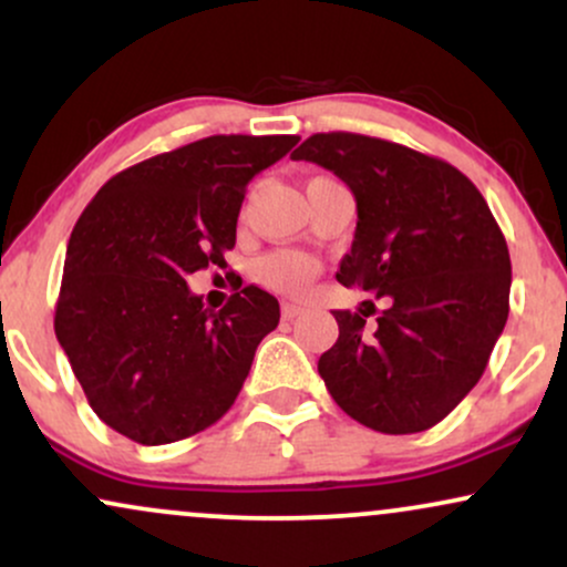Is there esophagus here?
I'll return each instance as SVG.
<instances>
[{
    "instance_id": "1",
    "label": "esophagus",
    "mask_w": 567,
    "mask_h": 567,
    "mask_svg": "<svg viewBox=\"0 0 567 567\" xmlns=\"http://www.w3.org/2000/svg\"><path fill=\"white\" fill-rule=\"evenodd\" d=\"M303 315V309L301 306H296V303H282V317L285 320H298V317Z\"/></svg>"
}]
</instances>
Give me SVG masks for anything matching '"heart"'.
Listing matches in <instances>:
<instances>
[{"mask_svg": "<svg viewBox=\"0 0 567 567\" xmlns=\"http://www.w3.org/2000/svg\"><path fill=\"white\" fill-rule=\"evenodd\" d=\"M256 277L266 288L288 292V296H301L311 285V279L317 277V261L306 252L277 250L256 264Z\"/></svg>", "mask_w": 567, "mask_h": 567, "instance_id": "b5f03b06", "label": "heart"}]
</instances>
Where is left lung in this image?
<instances>
[{
	"mask_svg": "<svg viewBox=\"0 0 567 567\" xmlns=\"http://www.w3.org/2000/svg\"><path fill=\"white\" fill-rule=\"evenodd\" d=\"M290 157L351 188L354 243L336 279L386 301L373 330V301L333 311L338 341L317 365L324 386L375 432L432 429L485 373L509 317V247L491 207L447 162L370 135L317 133Z\"/></svg>",
	"mask_w": 567,
	"mask_h": 567,
	"instance_id": "left-lung-1",
	"label": "left lung"
}]
</instances>
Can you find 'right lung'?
I'll return each mask as SVG.
<instances>
[{
  "mask_svg": "<svg viewBox=\"0 0 567 567\" xmlns=\"http://www.w3.org/2000/svg\"><path fill=\"white\" fill-rule=\"evenodd\" d=\"M296 135H210L116 173L66 247L55 336L97 419L138 445L213 426L237 400L275 296L247 285L220 311L186 277L224 266L252 175Z\"/></svg>",
  "mask_w": 567,
  "mask_h": 567,
  "instance_id": "1",
  "label": "right lung"
}]
</instances>
